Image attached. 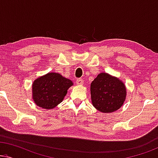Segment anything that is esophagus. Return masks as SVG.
I'll use <instances>...</instances> for the list:
<instances>
[{"mask_svg":"<svg viewBox=\"0 0 158 158\" xmlns=\"http://www.w3.org/2000/svg\"><path fill=\"white\" fill-rule=\"evenodd\" d=\"M76 83H77V85H83V81L81 78H78V79L76 80Z\"/></svg>","mask_w":158,"mask_h":158,"instance_id":"esophagus-1","label":"esophagus"}]
</instances>
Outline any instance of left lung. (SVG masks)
Wrapping results in <instances>:
<instances>
[{
	"label": "left lung",
	"instance_id": "8db88e82",
	"mask_svg": "<svg viewBox=\"0 0 158 158\" xmlns=\"http://www.w3.org/2000/svg\"><path fill=\"white\" fill-rule=\"evenodd\" d=\"M92 105L102 113L119 109L127 97V88L118 77L101 73L90 84Z\"/></svg>",
	"mask_w": 158,
	"mask_h": 158
}]
</instances>
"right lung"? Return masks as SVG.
<instances>
[{
    "label": "right lung",
    "instance_id": "right-lung-1",
    "mask_svg": "<svg viewBox=\"0 0 158 158\" xmlns=\"http://www.w3.org/2000/svg\"><path fill=\"white\" fill-rule=\"evenodd\" d=\"M72 85V81L60 73H48L34 80L32 83V99L37 106L52 109L63 101Z\"/></svg>",
    "mask_w": 158,
    "mask_h": 158
}]
</instances>
